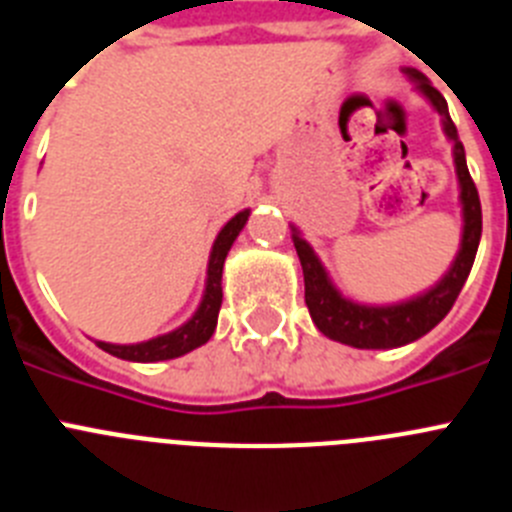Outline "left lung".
Segmentation results:
<instances>
[{
    "instance_id": "1",
    "label": "left lung",
    "mask_w": 512,
    "mask_h": 512,
    "mask_svg": "<svg viewBox=\"0 0 512 512\" xmlns=\"http://www.w3.org/2000/svg\"><path fill=\"white\" fill-rule=\"evenodd\" d=\"M402 74L413 81L415 92H420V97H425V102L441 115L443 133L451 140L456 182H459L461 241L451 266L433 287L423 289L420 295L408 297V300L390 302V305H369V302L351 300V297L343 295L341 289L333 284V279L328 277V269L318 259L315 248L302 238L300 228L289 225L292 243H295L297 256H300L302 274H305V302L312 323L318 325L320 333L328 336L330 341L346 343V346L354 348H397L418 341L428 330L436 328L446 318V312L451 310L461 287L467 282L474 256H477L479 238H482L479 194L472 176H469L467 156H464L456 125L451 122L449 104L418 69H402Z\"/></svg>"
}]
</instances>
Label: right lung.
<instances>
[{
    "label": "right lung",
    "instance_id": "obj_1",
    "mask_svg": "<svg viewBox=\"0 0 512 512\" xmlns=\"http://www.w3.org/2000/svg\"><path fill=\"white\" fill-rule=\"evenodd\" d=\"M248 215H251V210H241L238 215L230 217L228 223L220 228V233H217L215 243H212L210 259H207L205 292H202L200 305H197V310L192 312V318H189L187 323L169 330V333L148 338V341H140V343L97 341V346L102 348V351H107V354L117 356V359L153 364V361L179 359V356L189 354V351H194V348H200L202 343L210 341L217 325V312H220V305H223L225 259H228V251L235 243V238H238L241 230L246 228Z\"/></svg>",
    "mask_w": 512,
    "mask_h": 512
}]
</instances>
